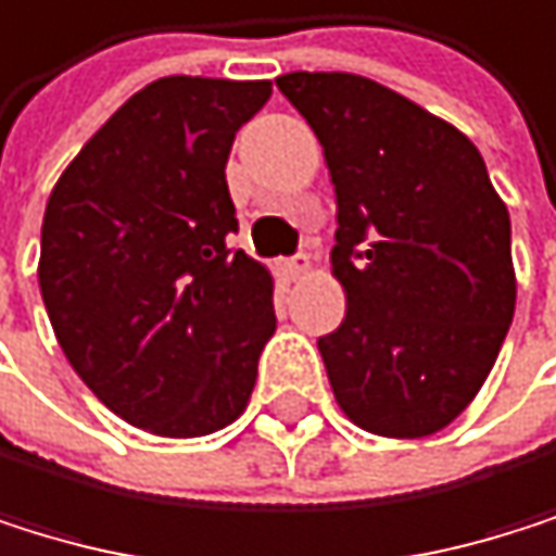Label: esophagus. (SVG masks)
Masks as SVG:
<instances>
[{"label":"esophagus","mask_w":556,"mask_h":556,"mask_svg":"<svg viewBox=\"0 0 556 556\" xmlns=\"http://www.w3.org/2000/svg\"><path fill=\"white\" fill-rule=\"evenodd\" d=\"M283 269H287L290 280H303V276H309V273H313V256L300 253V256H296V260H290Z\"/></svg>","instance_id":"esophagus-1"}]
</instances>
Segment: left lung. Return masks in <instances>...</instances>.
<instances>
[{"label": "left lung", "mask_w": 556, "mask_h": 556, "mask_svg": "<svg viewBox=\"0 0 556 556\" xmlns=\"http://www.w3.org/2000/svg\"><path fill=\"white\" fill-rule=\"evenodd\" d=\"M336 187L345 319L319 339L345 418L428 439L481 392L518 303L510 217L481 151L445 117L352 72L276 78Z\"/></svg>", "instance_id": "obj_1"}]
</instances>
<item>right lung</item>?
<instances>
[{
  "instance_id": "obj_1",
  "label": "right lung",
  "mask_w": 556,
  "mask_h": 556,
  "mask_svg": "<svg viewBox=\"0 0 556 556\" xmlns=\"http://www.w3.org/2000/svg\"><path fill=\"white\" fill-rule=\"evenodd\" d=\"M269 81L144 85L55 180L38 290L81 382L157 439L237 421L276 329L273 273L230 247L233 135Z\"/></svg>"
}]
</instances>
